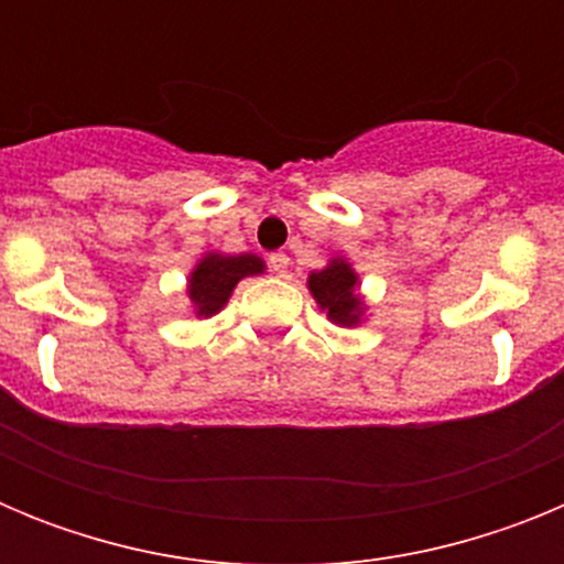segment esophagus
Wrapping results in <instances>:
<instances>
[{
	"label": "esophagus",
	"instance_id": "obj_1",
	"mask_svg": "<svg viewBox=\"0 0 564 564\" xmlns=\"http://www.w3.org/2000/svg\"><path fill=\"white\" fill-rule=\"evenodd\" d=\"M268 265H271L273 273H279V276H282V273L288 271V265H291V257H288L285 251H276L268 257Z\"/></svg>",
	"mask_w": 564,
	"mask_h": 564
}]
</instances>
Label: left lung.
<instances>
[{
    "label": "left lung",
    "instance_id": "left-lung-1",
    "mask_svg": "<svg viewBox=\"0 0 564 564\" xmlns=\"http://www.w3.org/2000/svg\"><path fill=\"white\" fill-rule=\"evenodd\" d=\"M307 288H311L316 305L327 313L333 325L352 327L361 322L364 302L356 293L358 273L352 271L347 259L333 257L330 265L311 273Z\"/></svg>",
    "mask_w": 564,
    "mask_h": 564
}]
</instances>
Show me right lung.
I'll list each match as a JSON object with an SVG mask.
<instances>
[{"mask_svg":"<svg viewBox=\"0 0 564 564\" xmlns=\"http://www.w3.org/2000/svg\"><path fill=\"white\" fill-rule=\"evenodd\" d=\"M265 271V262L253 253H206L188 273V302L200 318L214 316L228 305L239 279L257 276Z\"/></svg>","mask_w":564,"mask_h":564,"instance_id":"right-lung-1","label":"right lung"}]
</instances>
